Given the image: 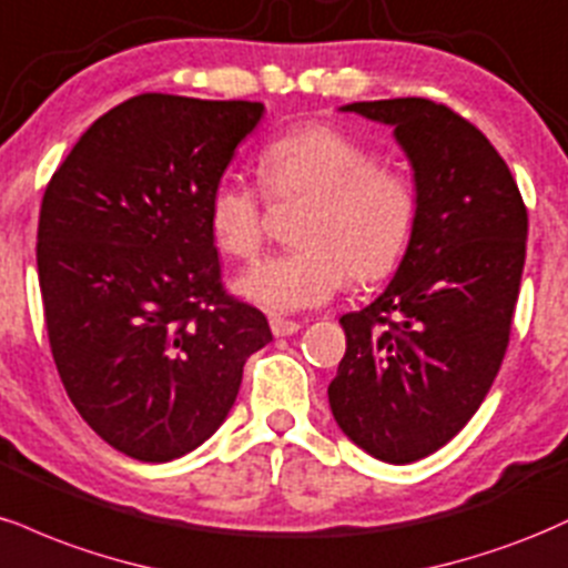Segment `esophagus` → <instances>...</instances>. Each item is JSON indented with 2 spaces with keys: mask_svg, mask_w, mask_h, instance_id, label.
I'll list each match as a JSON object with an SVG mask.
<instances>
[{
  "mask_svg": "<svg viewBox=\"0 0 568 568\" xmlns=\"http://www.w3.org/2000/svg\"><path fill=\"white\" fill-rule=\"evenodd\" d=\"M297 329H300V324L292 322V318H282V316L271 318V332L276 337H290V335H295Z\"/></svg>",
  "mask_w": 568,
  "mask_h": 568,
  "instance_id": "34e87169",
  "label": "esophagus"
}]
</instances>
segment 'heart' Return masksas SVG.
<instances>
[{
    "label": "heart",
    "mask_w": 568,
    "mask_h": 568,
    "mask_svg": "<svg viewBox=\"0 0 568 568\" xmlns=\"http://www.w3.org/2000/svg\"><path fill=\"white\" fill-rule=\"evenodd\" d=\"M271 202H305L295 250L239 278L250 303L273 313L322 305L353 284L385 282L404 265L419 231V193L398 166L329 122L297 124L273 138L257 159ZM206 229L223 255L255 260L268 231L262 191L239 178H220L206 199Z\"/></svg>",
    "instance_id": "heart-1"
}]
</instances>
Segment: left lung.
Here are the masks:
<instances>
[{"label": "left lung", "instance_id": "8db88e82", "mask_svg": "<svg viewBox=\"0 0 568 568\" xmlns=\"http://www.w3.org/2000/svg\"><path fill=\"white\" fill-rule=\"evenodd\" d=\"M396 126L417 180L419 231L375 303L339 318L329 406L385 463L442 449L476 415L510 343L529 215L508 164L468 119L425 98L345 105Z\"/></svg>", "mask_w": 568, "mask_h": 568}]
</instances>
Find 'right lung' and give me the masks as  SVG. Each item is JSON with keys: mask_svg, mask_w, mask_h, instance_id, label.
Wrapping results in <instances>:
<instances>
[{"mask_svg": "<svg viewBox=\"0 0 568 568\" xmlns=\"http://www.w3.org/2000/svg\"><path fill=\"white\" fill-rule=\"evenodd\" d=\"M263 103L143 92L79 138L44 189L37 271L60 383L140 463L196 449L236 402L268 318L223 286L206 199Z\"/></svg>", "mask_w": 568, "mask_h": 568, "instance_id": "add662e5", "label": "right lung"}]
</instances>
